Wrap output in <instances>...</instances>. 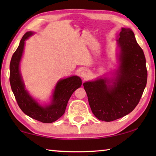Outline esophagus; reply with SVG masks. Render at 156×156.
Wrapping results in <instances>:
<instances>
[{"label": "esophagus", "instance_id": "1", "mask_svg": "<svg viewBox=\"0 0 156 156\" xmlns=\"http://www.w3.org/2000/svg\"><path fill=\"white\" fill-rule=\"evenodd\" d=\"M89 72L87 69H84L81 70L80 72V76L82 78H83L84 79H86L89 76Z\"/></svg>", "mask_w": 156, "mask_h": 156}]
</instances>
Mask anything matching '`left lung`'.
Here are the masks:
<instances>
[{
    "mask_svg": "<svg viewBox=\"0 0 156 156\" xmlns=\"http://www.w3.org/2000/svg\"><path fill=\"white\" fill-rule=\"evenodd\" d=\"M117 41L120 65L115 77L83 83L92 113L106 122L119 119L135 109L147 81L146 59L133 31L122 28Z\"/></svg>",
    "mask_w": 156,
    "mask_h": 156,
    "instance_id": "1",
    "label": "left lung"
}]
</instances>
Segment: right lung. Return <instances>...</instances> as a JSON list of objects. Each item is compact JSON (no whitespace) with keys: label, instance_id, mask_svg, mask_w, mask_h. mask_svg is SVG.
Listing matches in <instances>:
<instances>
[{"label":"right lung","instance_id":"obj_1","mask_svg":"<svg viewBox=\"0 0 156 156\" xmlns=\"http://www.w3.org/2000/svg\"><path fill=\"white\" fill-rule=\"evenodd\" d=\"M33 34L32 31L25 34L13 54L9 65V82L18 106L26 115L43 123H51L64 114L69 100L73 92L80 87L82 80L77 76L60 80L55 87L51 103L45 106L39 105L25 89L19 69L25 41Z\"/></svg>","mask_w":156,"mask_h":156}]
</instances>
